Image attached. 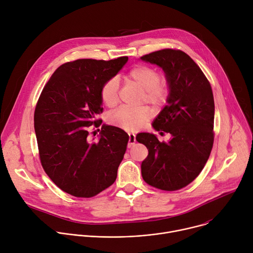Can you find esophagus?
Segmentation results:
<instances>
[{
    "mask_svg": "<svg viewBox=\"0 0 253 253\" xmlns=\"http://www.w3.org/2000/svg\"><path fill=\"white\" fill-rule=\"evenodd\" d=\"M136 143V138L133 133H129V141H128V148H131Z\"/></svg>",
    "mask_w": 253,
    "mask_h": 253,
    "instance_id": "obj_1",
    "label": "esophagus"
}]
</instances>
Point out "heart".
I'll use <instances>...</instances> for the list:
<instances>
[{
    "instance_id": "b5f03b06",
    "label": "heart",
    "mask_w": 253,
    "mask_h": 253,
    "mask_svg": "<svg viewBox=\"0 0 253 253\" xmlns=\"http://www.w3.org/2000/svg\"><path fill=\"white\" fill-rule=\"evenodd\" d=\"M125 81L142 90L141 101L153 105L162 104L168 95V85L160 79L158 71L147 65H135L125 75ZM101 100L107 107H114L119 102V83L116 78L107 80L100 92ZM152 116L149 108L122 106L109 115L113 124L126 129H137Z\"/></svg>"
}]
</instances>
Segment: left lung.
<instances>
[{
  "mask_svg": "<svg viewBox=\"0 0 253 253\" xmlns=\"http://www.w3.org/2000/svg\"><path fill=\"white\" fill-rule=\"evenodd\" d=\"M141 59L164 71L169 86L167 105L152 126L169 133L168 142L154 134L139 133L136 140L148 149L141 164L147 184L165 191L179 190L199 175L214 141V99L209 81L199 66L183 51L163 49Z\"/></svg>",
  "mask_w": 253,
  "mask_h": 253,
  "instance_id": "obj_1",
  "label": "left lung"
}]
</instances>
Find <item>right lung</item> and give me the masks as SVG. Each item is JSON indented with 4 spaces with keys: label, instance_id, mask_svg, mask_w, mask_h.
Wrapping results in <instances>:
<instances>
[{
    "label": "right lung",
    "instance_id": "obj_1",
    "mask_svg": "<svg viewBox=\"0 0 253 253\" xmlns=\"http://www.w3.org/2000/svg\"><path fill=\"white\" fill-rule=\"evenodd\" d=\"M127 61L128 57L67 62L54 72L36 105L34 125L41 164L52 181L70 195L93 197L117 178L128 134L103 125L99 141L94 142L91 134L96 131L90 130L102 123L96 117L103 112V84Z\"/></svg>",
    "mask_w": 253,
    "mask_h": 253
}]
</instances>
